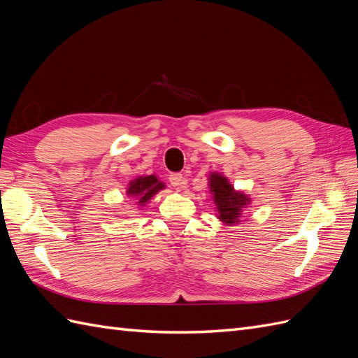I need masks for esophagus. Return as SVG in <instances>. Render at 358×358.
Segmentation results:
<instances>
[{"label":"esophagus","instance_id":"obj_1","mask_svg":"<svg viewBox=\"0 0 358 358\" xmlns=\"http://www.w3.org/2000/svg\"><path fill=\"white\" fill-rule=\"evenodd\" d=\"M169 182L171 185L176 187L177 190L185 189L187 185V180L181 176V173H171L169 176Z\"/></svg>","mask_w":358,"mask_h":358}]
</instances>
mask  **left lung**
I'll return each instance as SVG.
<instances>
[{"instance_id":"8db88e82","label":"left lung","mask_w":358,"mask_h":358,"mask_svg":"<svg viewBox=\"0 0 358 358\" xmlns=\"http://www.w3.org/2000/svg\"><path fill=\"white\" fill-rule=\"evenodd\" d=\"M210 194L213 196V203L216 206L217 219L225 225L239 224L242 219L243 208L250 206L251 198L241 190H236L227 177L221 173L213 172L208 178Z\"/></svg>"}]
</instances>
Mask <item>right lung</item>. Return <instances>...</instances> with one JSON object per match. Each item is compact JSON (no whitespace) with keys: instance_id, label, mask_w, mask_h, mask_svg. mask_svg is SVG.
I'll return each mask as SVG.
<instances>
[{"instance_id":"add662e5","label":"right lung","mask_w":358,"mask_h":358,"mask_svg":"<svg viewBox=\"0 0 358 358\" xmlns=\"http://www.w3.org/2000/svg\"><path fill=\"white\" fill-rule=\"evenodd\" d=\"M162 189H164V182L160 181L157 177L143 176L128 182L127 195L136 199L137 206L143 207L155 194H159Z\"/></svg>"}]
</instances>
